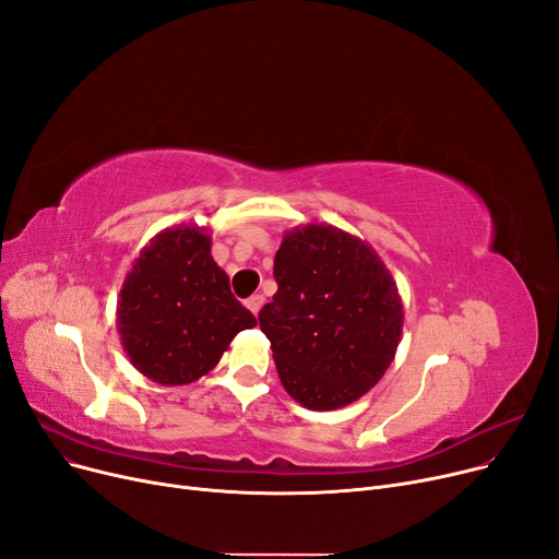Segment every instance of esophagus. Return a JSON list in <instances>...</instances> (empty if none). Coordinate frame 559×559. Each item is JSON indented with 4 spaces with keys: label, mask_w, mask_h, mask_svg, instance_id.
<instances>
[{
    "label": "esophagus",
    "mask_w": 559,
    "mask_h": 559,
    "mask_svg": "<svg viewBox=\"0 0 559 559\" xmlns=\"http://www.w3.org/2000/svg\"><path fill=\"white\" fill-rule=\"evenodd\" d=\"M262 304H264V297H262V295H253V297L247 299V308H249L253 314H258V310L262 308Z\"/></svg>",
    "instance_id": "obj_1"
}]
</instances>
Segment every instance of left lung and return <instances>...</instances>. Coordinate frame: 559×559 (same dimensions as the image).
Segmentation results:
<instances>
[{"mask_svg": "<svg viewBox=\"0 0 559 559\" xmlns=\"http://www.w3.org/2000/svg\"><path fill=\"white\" fill-rule=\"evenodd\" d=\"M278 292L258 314L285 392L308 409L365 396L394 360L403 304L385 262L337 226L306 224L283 235L274 258Z\"/></svg>", "mask_w": 559, "mask_h": 559, "instance_id": "left-lung-1", "label": "left lung"}]
</instances>
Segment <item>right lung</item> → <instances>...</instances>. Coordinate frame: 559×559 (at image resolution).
<instances>
[{
  "label": "right lung",
  "instance_id": "add662e5",
  "mask_svg": "<svg viewBox=\"0 0 559 559\" xmlns=\"http://www.w3.org/2000/svg\"><path fill=\"white\" fill-rule=\"evenodd\" d=\"M117 333L131 365L158 385L209 373L255 317L230 295L211 255V230L176 224L146 242L117 301Z\"/></svg>",
  "mask_w": 559,
  "mask_h": 559
}]
</instances>
